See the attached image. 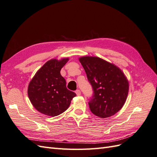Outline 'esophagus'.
<instances>
[{"label": "esophagus", "mask_w": 157, "mask_h": 157, "mask_svg": "<svg viewBox=\"0 0 157 157\" xmlns=\"http://www.w3.org/2000/svg\"><path fill=\"white\" fill-rule=\"evenodd\" d=\"M75 93H76V94L77 95V96H80V90H77L75 91Z\"/></svg>", "instance_id": "34e87169"}]
</instances>
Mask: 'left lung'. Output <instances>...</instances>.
<instances>
[{
    "label": "left lung",
    "instance_id": "1",
    "mask_svg": "<svg viewBox=\"0 0 157 157\" xmlns=\"http://www.w3.org/2000/svg\"><path fill=\"white\" fill-rule=\"evenodd\" d=\"M91 84L93 95L88 102L90 111L106 118L120 111L126 100L129 84L117 66L98 57L79 58Z\"/></svg>",
    "mask_w": 157,
    "mask_h": 157
}]
</instances>
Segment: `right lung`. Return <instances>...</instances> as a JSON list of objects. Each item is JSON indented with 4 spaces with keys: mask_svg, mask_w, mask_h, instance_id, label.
Returning <instances> with one entry per match:
<instances>
[{
    "mask_svg": "<svg viewBox=\"0 0 157 157\" xmlns=\"http://www.w3.org/2000/svg\"><path fill=\"white\" fill-rule=\"evenodd\" d=\"M69 60L53 59L47 61L36 73L28 87V96L38 111L50 117L67 110L76 94L66 87L60 71Z\"/></svg>",
    "mask_w": 157,
    "mask_h": 157,
    "instance_id": "obj_1",
    "label": "right lung"
}]
</instances>
